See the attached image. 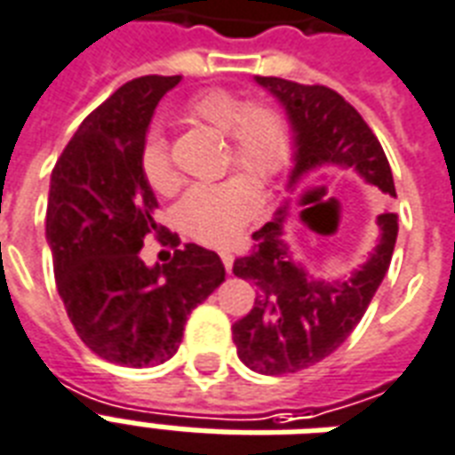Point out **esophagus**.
Listing matches in <instances>:
<instances>
[{"label":"esophagus","instance_id":"obj_1","mask_svg":"<svg viewBox=\"0 0 455 455\" xmlns=\"http://www.w3.org/2000/svg\"><path fill=\"white\" fill-rule=\"evenodd\" d=\"M220 258H221V262H224V267H227V272L231 274V269H234V255H231V252H227V251H221Z\"/></svg>","mask_w":455,"mask_h":455}]
</instances>
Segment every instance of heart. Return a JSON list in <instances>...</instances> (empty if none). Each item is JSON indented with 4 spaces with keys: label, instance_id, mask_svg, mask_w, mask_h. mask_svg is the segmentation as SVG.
Listing matches in <instances>:
<instances>
[{
    "label": "heart",
    "instance_id": "heart-1",
    "mask_svg": "<svg viewBox=\"0 0 455 455\" xmlns=\"http://www.w3.org/2000/svg\"><path fill=\"white\" fill-rule=\"evenodd\" d=\"M188 116L203 121L231 140V162L235 169L255 179H269L282 172L289 159V138L279 114L252 104L228 90H204L186 107ZM145 181L157 193H172L179 186L166 140L150 133L140 152ZM262 193L248 176H234L221 183H197L176 204L181 231L207 245H228L245 224L259 212Z\"/></svg>",
    "mask_w": 455,
    "mask_h": 455
}]
</instances>
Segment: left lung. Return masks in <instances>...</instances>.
<instances>
[{"mask_svg": "<svg viewBox=\"0 0 455 455\" xmlns=\"http://www.w3.org/2000/svg\"><path fill=\"white\" fill-rule=\"evenodd\" d=\"M282 104L291 126L289 183L282 207L252 234L255 251L234 262V274L255 286L252 310L231 327L238 358L259 374L298 372L320 363L355 329L391 265L398 214L377 217L379 238L358 269L334 279L312 276L286 241L293 196L320 172H353L391 197L394 176L377 135L339 92L283 78H255Z\"/></svg>", "mask_w": 455, "mask_h": 455, "instance_id": "8db88e82", "label": "left lung"}]
</instances>
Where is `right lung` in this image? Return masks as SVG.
Listing matches in <instances>:
<instances>
[{
	"mask_svg": "<svg viewBox=\"0 0 455 455\" xmlns=\"http://www.w3.org/2000/svg\"><path fill=\"white\" fill-rule=\"evenodd\" d=\"M179 81L143 76L121 85L78 126L50 179L44 238L59 296L81 341L116 365L166 363L193 307L227 276L220 255L196 243L164 265L140 259L145 235L157 231L140 152L159 100Z\"/></svg>",
	"mask_w": 455,
	"mask_h": 455,
	"instance_id": "1",
	"label": "right lung"
}]
</instances>
